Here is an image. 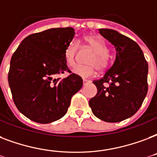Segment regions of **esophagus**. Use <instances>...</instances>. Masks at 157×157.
I'll use <instances>...</instances> for the list:
<instances>
[{
  "label": "esophagus",
  "instance_id": "1",
  "mask_svg": "<svg viewBox=\"0 0 157 157\" xmlns=\"http://www.w3.org/2000/svg\"><path fill=\"white\" fill-rule=\"evenodd\" d=\"M90 81H88V80H86V79H83V84L84 85H86V83H90Z\"/></svg>",
  "mask_w": 157,
  "mask_h": 157
}]
</instances>
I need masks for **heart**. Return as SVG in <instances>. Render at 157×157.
Masks as SVG:
<instances>
[{
  "label": "heart",
  "instance_id": "1",
  "mask_svg": "<svg viewBox=\"0 0 157 157\" xmlns=\"http://www.w3.org/2000/svg\"><path fill=\"white\" fill-rule=\"evenodd\" d=\"M85 43L86 46L94 52L87 60L86 66H76L73 69V72L82 77H89L94 75L95 69L103 71L107 67L108 65V48L105 44L100 39L88 36L85 39ZM78 48V44L76 41H71L66 48L64 52L66 64L68 67H72L75 65L76 51Z\"/></svg>",
  "mask_w": 157,
  "mask_h": 157
}]
</instances>
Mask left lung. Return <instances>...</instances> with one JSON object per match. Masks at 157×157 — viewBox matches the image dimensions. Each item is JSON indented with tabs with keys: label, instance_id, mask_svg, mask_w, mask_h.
I'll use <instances>...</instances> for the list:
<instances>
[{
	"label": "left lung",
	"instance_id": "8db88e82",
	"mask_svg": "<svg viewBox=\"0 0 157 157\" xmlns=\"http://www.w3.org/2000/svg\"><path fill=\"white\" fill-rule=\"evenodd\" d=\"M101 35L116 51L113 66L105 76L93 83L97 94L89 101L95 117L117 123L137 113L147 93L148 65L138 44L110 29H100ZM109 83L108 87L103 84Z\"/></svg>",
	"mask_w": 157,
	"mask_h": 157
}]
</instances>
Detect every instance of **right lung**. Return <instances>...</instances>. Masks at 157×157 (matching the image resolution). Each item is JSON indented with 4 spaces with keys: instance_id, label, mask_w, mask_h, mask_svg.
<instances>
[{
    "instance_id": "obj_1",
    "label": "right lung",
    "mask_w": 157,
    "mask_h": 157,
    "mask_svg": "<svg viewBox=\"0 0 157 157\" xmlns=\"http://www.w3.org/2000/svg\"><path fill=\"white\" fill-rule=\"evenodd\" d=\"M75 29L53 28L24 39L10 60L8 81L20 113L32 121L49 124L63 118L71 99L82 87L81 76L53 78L69 71L64 52L72 41Z\"/></svg>"
}]
</instances>
